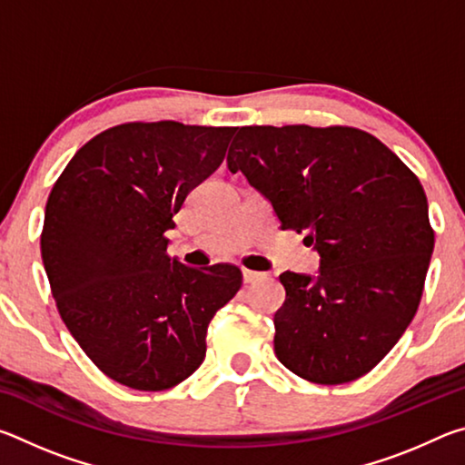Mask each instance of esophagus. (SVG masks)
Listing matches in <instances>:
<instances>
[{
	"label": "esophagus",
	"instance_id": "1",
	"mask_svg": "<svg viewBox=\"0 0 465 465\" xmlns=\"http://www.w3.org/2000/svg\"><path fill=\"white\" fill-rule=\"evenodd\" d=\"M242 277H243V282H246V285H254V282L264 279V274L262 272H256V271L242 269Z\"/></svg>",
	"mask_w": 465,
	"mask_h": 465
}]
</instances>
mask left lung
Masks as SVG:
<instances>
[{"label": "left lung", "instance_id": "8db88e82", "mask_svg": "<svg viewBox=\"0 0 465 465\" xmlns=\"http://www.w3.org/2000/svg\"><path fill=\"white\" fill-rule=\"evenodd\" d=\"M227 168L320 256L316 274L279 277L281 363L324 385L371 371L411 326L435 248L419 178L365 131L308 124L242 127Z\"/></svg>", "mask_w": 465, "mask_h": 465}]
</instances>
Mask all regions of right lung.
I'll list each match as a JSON object with an SVG mask.
<instances>
[{"mask_svg": "<svg viewBox=\"0 0 465 465\" xmlns=\"http://www.w3.org/2000/svg\"><path fill=\"white\" fill-rule=\"evenodd\" d=\"M235 127L127 123L88 141L46 201L41 252L69 332L133 390L174 388L201 367L207 328L242 287L233 264L168 256L174 215L222 166Z\"/></svg>", "mask_w": 465, "mask_h": 465, "instance_id": "add662e5", "label": "right lung"}]
</instances>
